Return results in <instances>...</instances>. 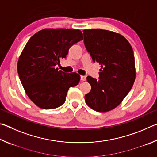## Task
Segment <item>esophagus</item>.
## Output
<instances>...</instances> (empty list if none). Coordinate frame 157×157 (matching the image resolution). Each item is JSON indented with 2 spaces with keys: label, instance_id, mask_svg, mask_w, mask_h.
<instances>
[{
  "label": "esophagus",
  "instance_id": "obj_1",
  "mask_svg": "<svg viewBox=\"0 0 157 157\" xmlns=\"http://www.w3.org/2000/svg\"><path fill=\"white\" fill-rule=\"evenodd\" d=\"M81 80L82 81H85V80H86V76H85V75H81Z\"/></svg>",
  "mask_w": 157,
  "mask_h": 157
}]
</instances>
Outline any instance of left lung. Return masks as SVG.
I'll return each mask as SVG.
<instances>
[{
  "label": "left lung",
  "mask_w": 157,
  "mask_h": 157,
  "mask_svg": "<svg viewBox=\"0 0 157 157\" xmlns=\"http://www.w3.org/2000/svg\"><path fill=\"white\" fill-rule=\"evenodd\" d=\"M83 32L87 51L101 66L99 79L86 78L91 89L84 99L93 110L107 112L118 107L132 88L136 78L134 52L121 34L102 29Z\"/></svg>",
  "instance_id": "1"
}]
</instances>
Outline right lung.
<instances>
[{
    "instance_id": "right-lung-1",
    "label": "right lung",
    "mask_w": 157,
    "mask_h": 157,
    "mask_svg": "<svg viewBox=\"0 0 157 157\" xmlns=\"http://www.w3.org/2000/svg\"><path fill=\"white\" fill-rule=\"evenodd\" d=\"M82 39V31L63 28L43 29L29 39L18 58L17 70L26 94L37 107H60L69 88L79 84L78 73H64L55 66Z\"/></svg>"
}]
</instances>
